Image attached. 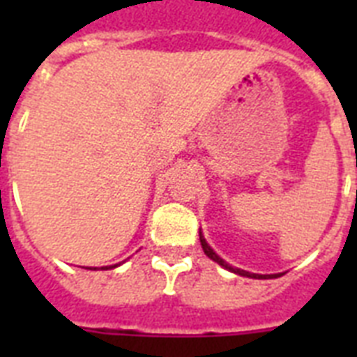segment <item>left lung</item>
<instances>
[{"instance_id":"obj_1","label":"left lung","mask_w":357,"mask_h":357,"mask_svg":"<svg viewBox=\"0 0 357 357\" xmlns=\"http://www.w3.org/2000/svg\"><path fill=\"white\" fill-rule=\"evenodd\" d=\"M200 243H202V248H204V252H206V255L209 257V259H213L215 263H218L220 266H224L226 271L234 272V274H238V276H244V278H254V280H271V278H280L282 274H254V272H246L243 271V268H235V266H231L229 263H226V261L220 257V255L215 252V250L207 244V241L204 238V234L200 231Z\"/></svg>"}]
</instances>
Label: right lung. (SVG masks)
<instances>
[{"label":"right lung","instance_id":"obj_1","mask_svg":"<svg viewBox=\"0 0 357 357\" xmlns=\"http://www.w3.org/2000/svg\"><path fill=\"white\" fill-rule=\"evenodd\" d=\"M120 265V263H119ZM119 265H111V266H102V271H107V268H116V266ZM91 271H96V266H94V268H91Z\"/></svg>","mask_w":357,"mask_h":357}]
</instances>
